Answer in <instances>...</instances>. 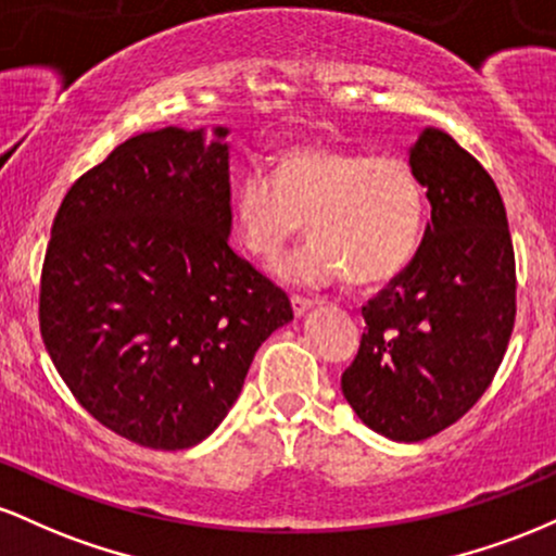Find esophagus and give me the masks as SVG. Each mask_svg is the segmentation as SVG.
Listing matches in <instances>:
<instances>
[{
  "mask_svg": "<svg viewBox=\"0 0 556 556\" xmlns=\"http://www.w3.org/2000/svg\"><path fill=\"white\" fill-rule=\"evenodd\" d=\"M290 303H292V314H295L298 318L305 314V311H311L314 308V300H308V298H300V295H292L290 298Z\"/></svg>",
  "mask_w": 556,
  "mask_h": 556,
  "instance_id": "esophagus-1",
  "label": "esophagus"
}]
</instances>
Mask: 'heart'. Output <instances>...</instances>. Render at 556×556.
Listing matches in <instances>:
<instances>
[{"label":"heart","instance_id":"obj_1","mask_svg":"<svg viewBox=\"0 0 556 556\" xmlns=\"http://www.w3.org/2000/svg\"><path fill=\"white\" fill-rule=\"evenodd\" d=\"M305 222L314 242L279 266L285 282H389L424 238V185L400 156L303 143L277 156L274 180L248 172L235 188L232 227L251 256L277 261Z\"/></svg>","mask_w":556,"mask_h":556}]
</instances>
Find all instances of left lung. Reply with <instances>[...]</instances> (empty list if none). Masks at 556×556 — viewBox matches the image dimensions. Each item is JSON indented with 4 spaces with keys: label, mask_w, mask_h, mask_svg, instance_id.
<instances>
[{
    "label": "left lung",
    "mask_w": 556,
    "mask_h": 556,
    "mask_svg": "<svg viewBox=\"0 0 556 556\" xmlns=\"http://www.w3.org/2000/svg\"><path fill=\"white\" fill-rule=\"evenodd\" d=\"M431 222L405 271L363 305L366 331L342 394L368 429L420 442L486 392L515 327V253L489 172L426 127L410 146Z\"/></svg>",
    "instance_id": "1"
}]
</instances>
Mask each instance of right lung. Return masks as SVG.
<instances>
[{
	"instance_id": "1",
	"label": "right lung",
	"mask_w": 556,
	"mask_h": 556,
	"mask_svg": "<svg viewBox=\"0 0 556 556\" xmlns=\"http://www.w3.org/2000/svg\"><path fill=\"white\" fill-rule=\"evenodd\" d=\"M227 127L119 143L67 190L41 269L52 363L101 426L188 450L225 420L290 300L229 248Z\"/></svg>"
}]
</instances>
